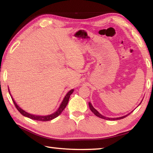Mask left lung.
<instances>
[{
  "label": "left lung",
  "mask_w": 153,
  "mask_h": 153,
  "mask_svg": "<svg viewBox=\"0 0 153 153\" xmlns=\"http://www.w3.org/2000/svg\"><path fill=\"white\" fill-rule=\"evenodd\" d=\"M88 105H89V107L90 108V110H91L92 112L94 113L96 116H97V117L101 118V119H104V120H121V119H123V118L126 117L127 116H128V115H129V114H130V113H129V114H128V115H125V116H123V117H118V118H108V117H104V116H102V115H100V114L98 113V111L96 110L94 107H92V105H91V103L89 102Z\"/></svg>",
  "instance_id": "1"
}]
</instances>
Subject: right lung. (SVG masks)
<instances>
[{
  "label": "right lung",
  "instance_id": "obj_1",
  "mask_svg": "<svg viewBox=\"0 0 153 153\" xmlns=\"http://www.w3.org/2000/svg\"><path fill=\"white\" fill-rule=\"evenodd\" d=\"M73 92H74V90H71L69 92H67V94H66V96L64 98L63 102H61L60 107H59L58 110L56 111L55 113L51 114V115H46V116H36V115H32V114H30L27 112H25V111L22 109V108H21L19 106L16 104V102H15L13 98H12L11 95V97L12 98L13 102L15 107L17 108V109L19 111V113L22 114V115H23L24 116H25V117H27L28 118L32 119V120H33L41 121H51L52 120H53V119L56 118V117H58V116L60 115L62 111H63L65 109V108L66 107L67 103H68V101H69V97H70V95L72 94V93H73Z\"/></svg>",
  "mask_w": 153,
  "mask_h": 153
}]
</instances>
